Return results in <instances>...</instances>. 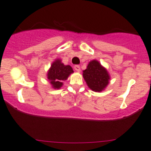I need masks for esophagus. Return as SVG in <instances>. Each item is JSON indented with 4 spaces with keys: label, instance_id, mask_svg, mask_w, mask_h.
<instances>
[{
    "label": "esophagus",
    "instance_id": "34e87169",
    "mask_svg": "<svg viewBox=\"0 0 151 151\" xmlns=\"http://www.w3.org/2000/svg\"><path fill=\"white\" fill-rule=\"evenodd\" d=\"M74 69H75L76 71H78V72H80V71H81L80 66H79V65H75V66H74Z\"/></svg>",
    "mask_w": 151,
    "mask_h": 151
}]
</instances>
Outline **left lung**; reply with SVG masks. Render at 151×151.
<instances>
[{"label":"left lung","instance_id":"8db88e82","mask_svg":"<svg viewBox=\"0 0 151 151\" xmlns=\"http://www.w3.org/2000/svg\"><path fill=\"white\" fill-rule=\"evenodd\" d=\"M83 76L88 86L95 92H101L108 85L110 79L106 70L96 60H92L83 71Z\"/></svg>","mask_w":151,"mask_h":151}]
</instances>
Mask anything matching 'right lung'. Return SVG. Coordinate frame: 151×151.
<instances>
[{"label": "right lung", "instance_id": "add662e5", "mask_svg": "<svg viewBox=\"0 0 151 151\" xmlns=\"http://www.w3.org/2000/svg\"><path fill=\"white\" fill-rule=\"evenodd\" d=\"M73 73L70 65H65L57 59L52 64L47 73V78L54 89H59L62 86V81L67 80L70 74Z\"/></svg>", "mask_w": 151, "mask_h": 151}]
</instances>
